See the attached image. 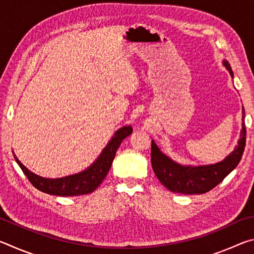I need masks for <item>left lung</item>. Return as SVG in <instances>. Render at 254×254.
<instances>
[{
	"label": "left lung",
	"instance_id": "8db88e82",
	"mask_svg": "<svg viewBox=\"0 0 254 254\" xmlns=\"http://www.w3.org/2000/svg\"><path fill=\"white\" fill-rule=\"evenodd\" d=\"M223 65L233 78V71L230 64L223 60ZM244 121V109L242 110ZM246 124L242 123L238 145L224 160L207 166H183L160 151L156 142H151V165L157 178L160 183L173 192L192 195L204 194L216 187L231 171L235 169L242 158L246 148Z\"/></svg>",
	"mask_w": 254,
	"mask_h": 254
}]
</instances>
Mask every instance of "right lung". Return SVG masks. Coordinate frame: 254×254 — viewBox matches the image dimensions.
<instances>
[{
	"label": "right lung",
	"mask_w": 254,
	"mask_h": 254,
	"mask_svg": "<svg viewBox=\"0 0 254 254\" xmlns=\"http://www.w3.org/2000/svg\"><path fill=\"white\" fill-rule=\"evenodd\" d=\"M132 133V127H123L115 132L112 136L110 142L103 150L95 161H94L87 169L81 173L66 176L62 178H44L30 171L28 168L19 161L15 157L14 159L18 162L20 168L22 169L24 175L27 176L29 182L39 190L46 192V194L56 195V196H79L93 192L100 186L101 183L106 177L107 173L114 160L115 153L121 144L122 141ZM14 153V152H13Z\"/></svg>",
	"instance_id": "1"
}]
</instances>
